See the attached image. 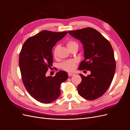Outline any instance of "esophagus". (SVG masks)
I'll return each mask as SVG.
<instances>
[{
	"label": "esophagus",
	"instance_id": "1",
	"mask_svg": "<svg viewBox=\"0 0 130 130\" xmlns=\"http://www.w3.org/2000/svg\"><path fill=\"white\" fill-rule=\"evenodd\" d=\"M68 75L69 76H72L74 75L75 74L74 73H68Z\"/></svg>",
	"mask_w": 130,
	"mask_h": 130
}]
</instances>
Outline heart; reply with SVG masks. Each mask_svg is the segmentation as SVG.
I'll list each match as a JSON object with an SVG mask.
<instances>
[{"label": "heart", "instance_id": "b5f03b06", "mask_svg": "<svg viewBox=\"0 0 130 130\" xmlns=\"http://www.w3.org/2000/svg\"><path fill=\"white\" fill-rule=\"evenodd\" d=\"M66 45L68 48L70 50L74 47H78V43L72 39H69L66 41ZM59 49V45H56L53 50V56L55 58H57L58 57V51ZM76 64V61L74 60H68L63 62L61 64L62 68L67 72H72L75 68Z\"/></svg>", "mask_w": 130, "mask_h": 130}]
</instances>
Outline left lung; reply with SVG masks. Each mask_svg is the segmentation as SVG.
<instances>
[{
  "label": "left lung",
  "mask_w": 130,
  "mask_h": 130,
  "mask_svg": "<svg viewBox=\"0 0 130 130\" xmlns=\"http://www.w3.org/2000/svg\"><path fill=\"white\" fill-rule=\"evenodd\" d=\"M84 44L85 60L78 69L90 70V75L80 74L82 81L78 93L85 99L93 100L101 97L111 85L116 71V61L111 43L99 31L92 27L69 31Z\"/></svg>",
  "instance_id": "left-lung-1"
}]
</instances>
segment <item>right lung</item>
<instances>
[{"label": "right lung", "mask_w": 130, "mask_h": 130, "mask_svg": "<svg viewBox=\"0 0 130 130\" xmlns=\"http://www.w3.org/2000/svg\"><path fill=\"white\" fill-rule=\"evenodd\" d=\"M67 32L43 30L24 42L19 54V65L22 81L30 95L42 103L49 104L61 94L60 85L68 78L60 70L54 76H46L53 65V47Z\"/></svg>", "instance_id": "add662e5"}]
</instances>
